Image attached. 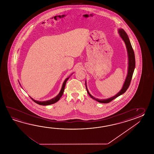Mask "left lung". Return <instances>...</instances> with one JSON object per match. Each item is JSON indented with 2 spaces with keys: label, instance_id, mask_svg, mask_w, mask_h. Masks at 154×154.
<instances>
[{
  "label": "left lung",
  "instance_id": "left-lung-1",
  "mask_svg": "<svg viewBox=\"0 0 154 154\" xmlns=\"http://www.w3.org/2000/svg\"><path fill=\"white\" fill-rule=\"evenodd\" d=\"M118 32L119 33V35L121 36L122 39L124 41L125 46L127 47V52H128V73H127V75L126 77V79L125 80V83L123 84V86L122 87L121 90H120V91L117 93L116 95L111 97L110 98H107V99H98V98H96L92 96L90 92H88V89L87 88V86H86V83L85 82V86H86V90L88 93V95L91 97L92 99L95 100L96 101L100 102V103H107L112 101L113 100H114L116 98H117L118 96H119L120 95H122L123 94H124L125 92L127 91V90L128 89L130 84H131V80L133 76V74L134 72V69H135V55H134V52L132 46L131 45V42L129 39L128 35L127 34V33L125 32V30L122 29H118Z\"/></svg>",
  "mask_w": 154,
  "mask_h": 154
}]
</instances>
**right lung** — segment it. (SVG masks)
<instances>
[{
    "mask_svg": "<svg viewBox=\"0 0 154 154\" xmlns=\"http://www.w3.org/2000/svg\"><path fill=\"white\" fill-rule=\"evenodd\" d=\"M70 76L68 77V78L66 79V80H64V82L63 84L62 87V88L60 90V91L59 92V94L57 95L56 97H55L54 98H52L51 100H49L48 101H36L33 100L32 98H31L32 100L33 101L35 102L36 103L38 104V105H43V106H47V105H51V104H53V103H55L57 101H58L59 100V99L60 98V97H62L63 94V92H64V88H65V86H66V82H67V80L69 79Z\"/></svg>",
    "mask_w": 154,
    "mask_h": 154,
    "instance_id": "obj_1",
    "label": "right lung"
}]
</instances>
